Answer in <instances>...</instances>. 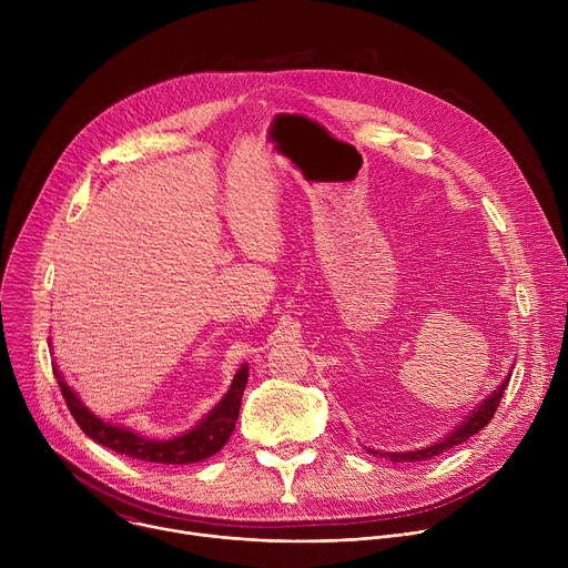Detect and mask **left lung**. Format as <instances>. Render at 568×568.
I'll return each instance as SVG.
<instances>
[{"label": "left lung", "instance_id": "8db88e82", "mask_svg": "<svg viewBox=\"0 0 568 568\" xmlns=\"http://www.w3.org/2000/svg\"><path fill=\"white\" fill-rule=\"evenodd\" d=\"M508 382H510V375L504 379V384L497 390H493V395L485 397L478 404V407L460 425H456V429L449 432V436H445L443 440H438V443H434L429 447H423V449H414V452H377V449H368V452H373L375 456H384V458H388L393 463H420V460H429V458L447 452L449 447H456V445L465 443L467 438L478 434L483 427H488V423L495 418V412L499 407V402L504 397V390H506Z\"/></svg>", "mask_w": 568, "mask_h": 568}]
</instances>
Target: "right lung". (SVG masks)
Returning a JSON list of instances; mask_svg holds the SVG:
<instances>
[{
    "label": "right lung",
    "instance_id": "obj_1",
    "mask_svg": "<svg viewBox=\"0 0 568 568\" xmlns=\"http://www.w3.org/2000/svg\"><path fill=\"white\" fill-rule=\"evenodd\" d=\"M53 375L58 377L62 397L67 402L73 420L99 445L110 447L112 452L125 454L136 460L161 463V465H189V463H200V460L217 454L231 438V434L235 429L237 414H240L242 393H245V386H247L250 366L242 364V368L235 373L226 395L220 399L217 407L200 425H195L191 432H186L178 438H171V440H152V438L139 436L125 427L105 423L103 418L94 416L83 402H80V397L67 386V382H62V375L58 373L55 364H53Z\"/></svg>",
    "mask_w": 568,
    "mask_h": 568
}]
</instances>
